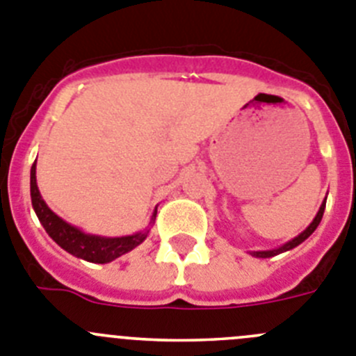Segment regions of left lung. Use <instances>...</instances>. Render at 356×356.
Returning <instances> with one entry per match:
<instances>
[{"label":"left lung","instance_id":"obj_1","mask_svg":"<svg viewBox=\"0 0 356 356\" xmlns=\"http://www.w3.org/2000/svg\"><path fill=\"white\" fill-rule=\"evenodd\" d=\"M325 206H326V198H325V202H323V204H321V207H319L318 214H316V218H314V220H312V223H310V225L307 227V229L303 230V232L300 234V236H296V238H294V239H291V241H289V243H286V245L278 246V248H273V250H264V252H252V255H254V257H262V259H266V257H273V255L282 254V252H287V250L294 248V246H298V245H300V243L305 241V239L309 238L310 234H312L314 230L318 229L319 223H321L323 213H325Z\"/></svg>","mask_w":356,"mask_h":356}]
</instances>
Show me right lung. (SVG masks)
<instances>
[{"mask_svg":"<svg viewBox=\"0 0 356 356\" xmlns=\"http://www.w3.org/2000/svg\"><path fill=\"white\" fill-rule=\"evenodd\" d=\"M30 191H31V206H33L35 213H37L38 220L44 225L46 232L49 234L56 245L62 246L65 252L72 254L74 257L85 259L88 262H97V264H106V262L115 261L120 255L127 254L133 248L145 241L147 232H136L133 236H122V238H101V236H94V234H85L79 230L78 227L70 225L65 220L54 214L53 211L47 207L44 202L42 195L38 191L37 186V165H31L30 174ZM156 213L152 214L150 223L154 222Z\"/></svg>","mask_w":356,"mask_h":356,"instance_id":"add662e5","label":"right lung"}]
</instances>
